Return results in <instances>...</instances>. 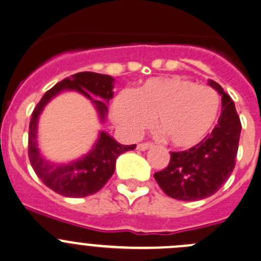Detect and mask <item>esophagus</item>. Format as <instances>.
Wrapping results in <instances>:
<instances>
[{
    "label": "esophagus",
    "instance_id": "1",
    "mask_svg": "<svg viewBox=\"0 0 261 261\" xmlns=\"http://www.w3.org/2000/svg\"><path fill=\"white\" fill-rule=\"evenodd\" d=\"M151 146H153V144L151 143H141L138 145V149L141 151H145V150H148L149 148H151Z\"/></svg>",
    "mask_w": 261,
    "mask_h": 261
}]
</instances>
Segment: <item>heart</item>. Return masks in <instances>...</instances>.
Here are the masks:
<instances>
[{"mask_svg": "<svg viewBox=\"0 0 261 261\" xmlns=\"http://www.w3.org/2000/svg\"><path fill=\"white\" fill-rule=\"evenodd\" d=\"M221 99L213 88L181 76L151 77L113 99V121L128 136L153 125L177 148H191L209 134L218 117Z\"/></svg>", "mask_w": 261, "mask_h": 261, "instance_id": "obj_1", "label": "heart"}]
</instances>
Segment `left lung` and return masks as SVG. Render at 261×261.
I'll use <instances>...</instances> for the list:
<instances>
[{
	"instance_id": "left-lung-1",
	"label": "left lung",
	"mask_w": 261,
	"mask_h": 261,
	"mask_svg": "<svg viewBox=\"0 0 261 261\" xmlns=\"http://www.w3.org/2000/svg\"><path fill=\"white\" fill-rule=\"evenodd\" d=\"M208 84L222 95V113L211 134L185 151H171L168 166L154 173L159 187L177 200H201L216 194L236 164L241 121L233 100L218 83Z\"/></svg>"
}]
</instances>
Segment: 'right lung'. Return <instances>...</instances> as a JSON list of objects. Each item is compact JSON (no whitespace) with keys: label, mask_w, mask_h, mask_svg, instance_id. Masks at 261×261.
I'll list each match as a JSON object with an SVG mask.
<instances>
[{"label":"right lung","mask_w":261,"mask_h":261,"mask_svg":"<svg viewBox=\"0 0 261 261\" xmlns=\"http://www.w3.org/2000/svg\"><path fill=\"white\" fill-rule=\"evenodd\" d=\"M115 79L110 75L95 72H77L57 83L50 88L37 107L34 108L29 125V159L33 169L43 184L57 194L67 198H84L99 191L112 177L116 168V159L127 150L136 148L133 145H122L105 131H100L98 140L88 154L67 164H56L47 161L38 148L37 131L38 120L45 105L63 90H75L92 100L100 121H105L108 113L107 103L113 98ZM102 97L94 100L92 95Z\"/></svg>","instance_id":"obj_1"}]
</instances>
